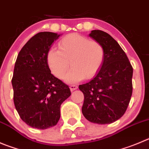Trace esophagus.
<instances>
[{
  "label": "esophagus",
  "instance_id": "esophagus-1",
  "mask_svg": "<svg viewBox=\"0 0 149 149\" xmlns=\"http://www.w3.org/2000/svg\"><path fill=\"white\" fill-rule=\"evenodd\" d=\"M78 88V86L77 85H75V84H73V85H70V91H73V90H76V89Z\"/></svg>",
  "mask_w": 149,
  "mask_h": 149
}]
</instances>
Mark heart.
Wrapping results in <instances>:
<instances>
[{"mask_svg": "<svg viewBox=\"0 0 149 149\" xmlns=\"http://www.w3.org/2000/svg\"><path fill=\"white\" fill-rule=\"evenodd\" d=\"M59 50L51 48L46 55L47 64L53 74L68 82L84 78L91 79L99 72L105 59V49L101 42L79 34L65 36L58 43Z\"/></svg>", "mask_w": 149, "mask_h": 149, "instance_id": "1", "label": "heart"}]
</instances>
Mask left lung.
Here are the masks:
<instances>
[{
  "mask_svg": "<svg viewBox=\"0 0 149 149\" xmlns=\"http://www.w3.org/2000/svg\"><path fill=\"white\" fill-rule=\"evenodd\" d=\"M90 37L101 42L105 59L95 77L79 86L84 94L82 114L92 123L107 124L120 118L127 109L132 94L133 68L118 42L101 30Z\"/></svg>",
  "mask_w": 149,
  "mask_h": 149,
  "instance_id": "1",
  "label": "left lung"
}]
</instances>
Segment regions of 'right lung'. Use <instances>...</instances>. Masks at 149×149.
Masks as SVG:
<instances>
[{"label": "right lung", "instance_id": "right-lung-1", "mask_svg": "<svg viewBox=\"0 0 149 149\" xmlns=\"http://www.w3.org/2000/svg\"><path fill=\"white\" fill-rule=\"evenodd\" d=\"M59 34L44 31L33 36L19 52L12 84L15 108L27 125L39 129L55 126L60 107L71 95L68 85L51 74L46 55Z\"/></svg>", "mask_w": 149, "mask_h": 149}]
</instances>
